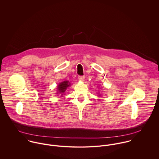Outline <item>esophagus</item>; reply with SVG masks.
<instances>
[{"mask_svg": "<svg viewBox=\"0 0 159 159\" xmlns=\"http://www.w3.org/2000/svg\"><path fill=\"white\" fill-rule=\"evenodd\" d=\"M84 76H82V75H79V77H78V79H79V80H80V81H83L84 80Z\"/></svg>", "mask_w": 159, "mask_h": 159, "instance_id": "1", "label": "esophagus"}]
</instances>
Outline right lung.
<instances>
[{"instance_id": "right-lung-1", "label": "right lung", "mask_w": 159, "mask_h": 159, "mask_svg": "<svg viewBox=\"0 0 159 159\" xmlns=\"http://www.w3.org/2000/svg\"><path fill=\"white\" fill-rule=\"evenodd\" d=\"M70 83H69V81H64L63 82H61L59 85H58V91L60 93H63L65 91L66 89L70 86Z\"/></svg>"}]
</instances>
